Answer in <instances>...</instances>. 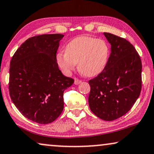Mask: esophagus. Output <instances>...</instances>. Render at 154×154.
Returning a JSON list of instances; mask_svg holds the SVG:
<instances>
[{
    "mask_svg": "<svg viewBox=\"0 0 154 154\" xmlns=\"http://www.w3.org/2000/svg\"><path fill=\"white\" fill-rule=\"evenodd\" d=\"M82 82V80H80V79H78L77 78L75 79V85H79V84H80Z\"/></svg>",
    "mask_w": 154,
    "mask_h": 154,
    "instance_id": "esophagus-1",
    "label": "esophagus"
}]
</instances>
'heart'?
Here are the masks:
<instances>
[{
	"mask_svg": "<svg viewBox=\"0 0 154 154\" xmlns=\"http://www.w3.org/2000/svg\"><path fill=\"white\" fill-rule=\"evenodd\" d=\"M110 48L105 41L83 36L70 41L65 53L57 55L58 65L65 74L74 70L78 63L79 71L86 77L100 74L107 65Z\"/></svg>",
	"mask_w": 154,
	"mask_h": 154,
	"instance_id": "1",
	"label": "heart"
}]
</instances>
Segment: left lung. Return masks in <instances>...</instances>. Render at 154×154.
Listing matches in <instances>:
<instances>
[{
    "label": "left lung",
    "mask_w": 154,
    "mask_h": 154,
    "mask_svg": "<svg viewBox=\"0 0 154 154\" xmlns=\"http://www.w3.org/2000/svg\"><path fill=\"white\" fill-rule=\"evenodd\" d=\"M111 45L107 65L90 79L89 105L98 118L112 121L126 114L141 90V61L132 44L125 38L103 33Z\"/></svg>",
    "instance_id": "8db88e82"
}]
</instances>
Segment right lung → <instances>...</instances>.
<instances>
[{"mask_svg":"<svg viewBox=\"0 0 154 154\" xmlns=\"http://www.w3.org/2000/svg\"><path fill=\"white\" fill-rule=\"evenodd\" d=\"M64 35L42 34L26 40L10 61L12 101L29 120L38 124L56 120L64 107L63 93L74 83L58 68L56 53Z\"/></svg>","mask_w":154,"mask_h":154,"instance_id":"right-lung-1","label":"right lung"}]
</instances>
